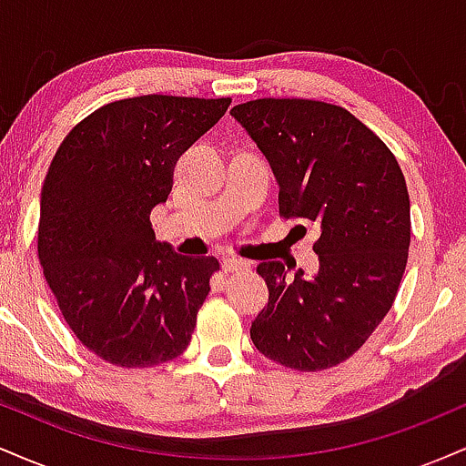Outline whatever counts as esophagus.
Masks as SVG:
<instances>
[{
	"mask_svg": "<svg viewBox=\"0 0 466 466\" xmlns=\"http://www.w3.org/2000/svg\"><path fill=\"white\" fill-rule=\"evenodd\" d=\"M249 269V263L243 258H226L223 260V271L226 274H234V271H245Z\"/></svg>",
	"mask_w": 466,
	"mask_h": 466,
	"instance_id": "1",
	"label": "esophagus"
}]
</instances>
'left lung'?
<instances>
[{
  "instance_id": "1",
  "label": "left lung",
  "mask_w": 466,
  "mask_h": 466,
  "mask_svg": "<svg viewBox=\"0 0 466 466\" xmlns=\"http://www.w3.org/2000/svg\"><path fill=\"white\" fill-rule=\"evenodd\" d=\"M229 114L274 170L280 217L319 229L313 278L289 276L278 260L256 267L269 302L251 322V341L291 370L333 368L366 344L399 293L411 234L403 170L344 106L258 98Z\"/></svg>"
}]
</instances>
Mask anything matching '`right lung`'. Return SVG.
Returning a JSON list of instances; mask_svg holds the SVG:
<instances>
[{"instance_id": "1", "label": "right lung", "mask_w": 466, "mask_h": 466, "mask_svg": "<svg viewBox=\"0 0 466 466\" xmlns=\"http://www.w3.org/2000/svg\"><path fill=\"white\" fill-rule=\"evenodd\" d=\"M229 98L137 96L80 120L47 168L36 249L80 344L120 368H153L188 349L218 271L155 240L151 210L173 170Z\"/></svg>"}]
</instances>
